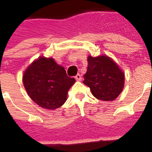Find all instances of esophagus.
<instances>
[{
  "label": "esophagus",
  "instance_id": "1",
  "mask_svg": "<svg viewBox=\"0 0 152 152\" xmlns=\"http://www.w3.org/2000/svg\"><path fill=\"white\" fill-rule=\"evenodd\" d=\"M75 79H76L77 81H80V80H81V79H82V78H81V75H80V74H77V75L75 76Z\"/></svg>",
  "mask_w": 152,
  "mask_h": 152
}]
</instances>
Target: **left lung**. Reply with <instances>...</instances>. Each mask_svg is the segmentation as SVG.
Listing matches in <instances>:
<instances>
[{
	"mask_svg": "<svg viewBox=\"0 0 152 152\" xmlns=\"http://www.w3.org/2000/svg\"><path fill=\"white\" fill-rule=\"evenodd\" d=\"M88 68L83 83L89 87L96 99L113 101L124 89V74L117 63L107 55L87 58Z\"/></svg>",
	"mask_w": 152,
	"mask_h": 152,
	"instance_id": "8db88e82",
	"label": "left lung"
}]
</instances>
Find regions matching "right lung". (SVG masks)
Segmentation results:
<instances>
[{
  "label": "right lung",
  "mask_w": 152,
  "mask_h": 152,
  "mask_svg": "<svg viewBox=\"0 0 152 152\" xmlns=\"http://www.w3.org/2000/svg\"><path fill=\"white\" fill-rule=\"evenodd\" d=\"M76 82L66 76L63 66L53 58L40 56L27 67L23 83L29 97L45 109L54 110L64 104L67 92Z\"/></svg>",
  "instance_id": "add662e5"
}]
</instances>
